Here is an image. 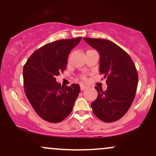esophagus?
Returning a JSON list of instances; mask_svg holds the SVG:
<instances>
[{
  "label": "esophagus",
  "instance_id": "1",
  "mask_svg": "<svg viewBox=\"0 0 156 156\" xmlns=\"http://www.w3.org/2000/svg\"><path fill=\"white\" fill-rule=\"evenodd\" d=\"M86 88H87V86H84V85H81V91L84 90Z\"/></svg>",
  "mask_w": 156,
  "mask_h": 156
}]
</instances>
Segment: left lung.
<instances>
[{"label":"left lung","instance_id":"8db88e82","mask_svg":"<svg viewBox=\"0 0 156 156\" xmlns=\"http://www.w3.org/2000/svg\"><path fill=\"white\" fill-rule=\"evenodd\" d=\"M83 40L99 53V71L107 78L105 91L95 87L98 97L91 104L93 113L104 122L118 121L126 114L136 96L138 80L136 66L130 56L110 41Z\"/></svg>","mask_w":156,"mask_h":156}]
</instances>
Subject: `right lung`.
<instances>
[{
    "label": "right lung",
    "mask_w": 156,
    "mask_h": 156,
    "mask_svg": "<svg viewBox=\"0 0 156 156\" xmlns=\"http://www.w3.org/2000/svg\"><path fill=\"white\" fill-rule=\"evenodd\" d=\"M81 37L49 43L35 51L23 66L25 93L34 110L41 119L58 123L72 112L80 92V86L73 83L63 87L56 76L66 69L70 51Z\"/></svg>",
    "instance_id": "add662e5"
}]
</instances>
